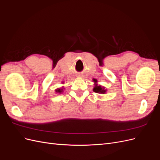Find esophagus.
Here are the masks:
<instances>
[{
  "label": "esophagus",
  "mask_w": 160,
  "mask_h": 160,
  "mask_svg": "<svg viewBox=\"0 0 160 160\" xmlns=\"http://www.w3.org/2000/svg\"><path fill=\"white\" fill-rule=\"evenodd\" d=\"M78 77H81V75H78Z\"/></svg>",
  "instance_id": "obj_1"
}]
</instances>
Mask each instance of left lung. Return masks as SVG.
<instances>
[{"label":"left lung","mask_w":160,"mask_h":160,"mask_svg":"<svg viewBox=\"0 0 160 160\" xmlns=\"http://www.w3.org/2000/svg\"><path fill=\"white\" fill-rule=\"evenodd\" d=\"M93 82H94V88L93 91L95 93H98L99 94H105L106 92H107V89H105V87L101 85H98V80L97 79H93Z\"/></svg>","instance_id":"obj_1"}]
</instances>
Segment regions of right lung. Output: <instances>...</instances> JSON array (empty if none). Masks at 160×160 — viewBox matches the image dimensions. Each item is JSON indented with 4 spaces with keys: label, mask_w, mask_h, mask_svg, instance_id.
Masks as SVG:
<instances>
[{
    "label": "right lung",
    "mask_w": 160,
    "mask_h": 160,
    "mask_svg": "<svg viewBox=\"0 0 160 160\" xmlns=\"http://www.w3.org/2000/svg\"><path fill=\"white\" fill-rule=\"evenodd\" d=\"M62 83H64V82H62ZM63 89H65V88L63 86L62 87V88H57V89H55V92L56 93H62V92H63Z\"/></svg>",
    "instance_id": "right-lung-1"
}]
</instances>
